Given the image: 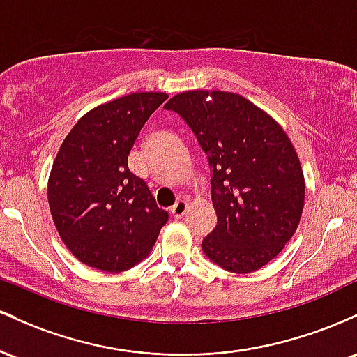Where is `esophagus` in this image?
<instances>
[{"instance_id":"esophagus-1","label":"esophagus","mask_w":357,"mask_h":357,"mask_svg":"<svg viewBox=\"0 0 357 357\" xmlns=\"http://www.w3.org/2000/svg\"><path fill=\"white\" fill-rule=\"evenodd\" d=\"M185 211H187V202L185 200H178V202L170 209V215L174 219H180L183 214H185Z\"/></svg>"}]
</instances>
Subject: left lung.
Returning a JSON list of instances; mask_svg holds the SVG:
<instances>
[{"label":"left lung","instance_id":"obj_1","mask_svg":"<svg viewBox=\"0 0 357 357\" xmlns=\"http://www.w3.org/2000/svg\"><path fill=\"white\" fill-rule=\"evenodd\" d=\"M165 109L182 116L209 158L218 224L204 238V253L231 273L263 268L302 218L305 180L290 138L270 114L234 92H180Z\"/></svg>","mask_w":357,"mask_h":357}]
</instances>
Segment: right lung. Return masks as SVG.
I'll return each instance as SVG.
<instances>
[{"mask_svg":"<svg viewBox=\"0 0 357 357\" xmlns=\"http://www.w3.org/2000/svg\"><path fill=\"white\" fill-rule=\"evenodd\" d=\"M168 96L133 92L75 123L54 160L49 206L63 244L84 265L126 271L150 255L168 212L158 209L128 155L146 119Z\"/></svg>","mask_w":357,"mask_h":357,"instance_id":"obj_1","label":"right lung"}]
</instances>
